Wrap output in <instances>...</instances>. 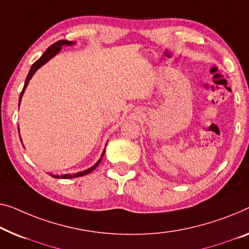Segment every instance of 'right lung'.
Instances as JSON below:
<instances>
[{
  "mask_svg": "<svg viewBox=\"0 0 249 249\" xmlns=\"http://www.w3.org/2000/svg\"><path fill=\"white\" fill-rule=\"evenodd\" d=\"M72 43H73L72 41H68V40H60V41L54 42L53 44H51V46L46 50V53H44L41 55V57H40V58L38 59V60H36V61L35 62V64L32 65L31 69H30V71H29L28 76H27V79H25L24 87H23V89H22V91H21L20 99H18V105H20L21 98H22V96H23V92H24V90H25V88H27V86H28L30 79H31V77H32L33 75H35V72L36 71V70H38V69L40 68V67L46 64L47 61H49L50 59L53 57V55L57 54V53H59V51H60L61 47L64 46V44H66V46H70V44H72ZM104 153H105V151L103 152L102 158L104 157ZM102 158L99 159V160L97 161V163H96L95 165H92L90 169L85 170V171H83V172H78V173H75V174H62V176H53V178H57V179H71V178H78V177L86 176V174L90 173V172L92 171V170H95L96 168H97V165H98L99 163H101V161H102Z\"/></svg>",
  "mask_w": 249,
  "mask_h": 249,
  "instance_id": "obj_1",
  "label": "right lung"
}]
</instances>
